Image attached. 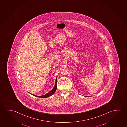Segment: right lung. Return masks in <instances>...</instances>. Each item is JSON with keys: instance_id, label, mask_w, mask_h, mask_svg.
Masks as SVG:
<instances>
[{"instance_id": "obj_1", "label": "right lung", "mask_w": 127, "mask_h": 127, "mask_svg": "<svg viewBox=\"0 0 127 127\" xmlns=\"http://www.w3.org/2000/svg\"><path fill=\"white\" fill-rule=\"evenodd\" d=\"M57 76L56 77V80H55V85L54 86V87L53 88V89H52V90H51L50 92H48V93H47V94H46L45 95H41V96H37L35 95H32V94H31V93H30V94H32V95H33L35 96V97H39V98H47V97H48L49 96H50L54 94L55 93V92L56 91V90L57 89Z\"/></svg>"}]
</instances>
